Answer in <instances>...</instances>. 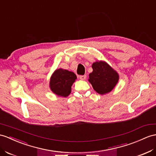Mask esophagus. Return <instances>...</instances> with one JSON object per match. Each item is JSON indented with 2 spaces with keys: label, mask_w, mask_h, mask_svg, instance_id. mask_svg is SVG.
I'll use <instances>...</instances> for the list:
<instances>
[{
  "label": "esophagus",
  "mask_w": 156,
  "mask_h": 156,
  "mask_svg": "<svg viewBox=\"0 0 156 156\" xmlns=\"http://www.w3.org/2000/svg\"><path fill=\"white\" fill-rule=\"evenodd\" d=\"M79 78H80V79H81V80H85L86 78H87V76L85 75H80V76H79Z\"/></svg>",
  "instance_id": "esophagus-1"
}]
</instances>
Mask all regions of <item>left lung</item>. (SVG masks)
Wrapping results in <instances>:
<instances>
[{
	"mask_svg": "<svg viewBox=\"0 0 156 156\" xmlns=\"http://www.w3.org/2000/svg\"><path fill=\"white\" fill-rule=\"evenodd\" d=\"M92 68L88 81L94 90L100 94L111 92L119 82V73L105 61L94 62Z\"/></svg>",
	"mask_w": 156,
	"mask_h": 156,
	"instance_id": "obj_1",
	"label": "left lung"
}]
</instances>
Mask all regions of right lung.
I'll return each instance as SVG.
<instances>
[{
	"instance_id": "1",
	"label": "right lung",
	"mask_w": 156,
	"mask_h": 156,
	"mask_svg": "<svg viewBox=\"0 0 156 156\" xmlns=\"http://www.w3.org/2000/svg\"><path fill=\"white\" fill-rule=\"evenodd\" d=\"M76 79L77 76L73 72L59 68L52 73L49 87L56 95L67 97L70 94L71 86Z\"/></svg>"
}]
</instances>
